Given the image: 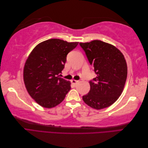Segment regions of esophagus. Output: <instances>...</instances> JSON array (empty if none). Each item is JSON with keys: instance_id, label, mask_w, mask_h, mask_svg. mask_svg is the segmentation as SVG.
Wrapping results in <instances>:
<instances>
[{"instance_id": "34e87169", "label": "esophagus", "mask_w": 148, "mask_h": 148, "mask_svg": "<svg viewBox=\"0 0 148 148\" xmlns=\"http://www.w3.org/2000/svg\"><path fill=\"white\" fill-rule=\"evenodd\" d=\"M71 83H72L73 84L75 85L76 84H77L78 82V81H77V80H75V79H72V80H71Z\"/></svg>"}]
</instances>
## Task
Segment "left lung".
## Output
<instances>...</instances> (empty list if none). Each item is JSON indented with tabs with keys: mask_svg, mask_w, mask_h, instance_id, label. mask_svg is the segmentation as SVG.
Instances as JSON below:
<instances>
[{
	"mask_svg": "<svg viewBox=\"0 0 148 148\" xmlns=\"http://www.w3.org/2000/svg\"><path fill=\"white\" fill-rule=\"evenodd\" d=\"M97 77L89 81L90 90L83 101L97 110L113 104L122 94L127 77V65L123 53L112 44L99 40L80 42Z\"/></svg>",
	"mask_w": 148,
	"mask_h": 148,
	"instance_id": "obj_1",
	"label": "left lung"
}]
</instances>
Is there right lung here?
<instances>
[{
  "label": "right lung",
  "mask_w": 148,
  "mask_h": 148,
  "mask_svg": "<svg viewBox=\"0 0 148 148\" xmlns=\"http://www.w3.org/2000/svg\"><path fill=\"white\" fill-rule=\"evenodd\" d=\"M78 44L51 39L36 46L26 60L23 79L29 95L38 104L52 108L64 101L70 90V82L59 77L66 56Z\"/></svg>",
  "instance_id": "obj_1"
}]
</instances>
